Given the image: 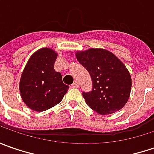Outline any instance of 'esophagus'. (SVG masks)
I'll return each instance as SVG.
<instances>
[{
  "label": "esophagus",
  "mask_w": 154,
  "mask_h": 154,
  "mask_svg": "<svg viewBox=\"0 0 154 154\" xmlns=\"http://www.w3.org/2000/svg\"><path fill=\"white\" fill-rule=\"evenodd\" d=\"M72 86H73V87H75V88H78V87H79V82H78L77 80H74V83L72 84Z\"/></svg>",
  "instance_id": "34e87169"
}]
</instances>
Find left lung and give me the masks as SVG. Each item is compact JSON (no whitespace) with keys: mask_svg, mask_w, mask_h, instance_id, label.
<instances>
[{"mask_svg":"<svg viewBox=\"0 0 154 154\" xmlns=\"http://www.w3.org/2000/svg\"><path fill=\"white\" fill-rule=\"evenodd\" d=\"M76 58L89 72L92 81V91L82 92L86 104L101 115L121 109L131 91V76L125 65L103 49L77 52Z\"/></svg>","mask_w":154,"mask_h":154,"instance_id":"obj_1","label":"left lung"}]
</instances>
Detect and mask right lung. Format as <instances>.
<instances>
[{
  "label": "right lung",
  "instance_id": "obj_1",
  "mask_svg": "<svg viewBox=\"0 0 154 154\" xmlns=\"http://www.w3.org/2000/svg\"><path fill=\"white\" fill-rule=\"evenodd\" d=\"M57 54L51 49L36 51L21 75L20 91L30 109L45 111L59 103L69 86L62 82V74L54 69Z\"/></svg>",
  "mask_w": 154,
  "mask_h": 154
}]
</instances>
